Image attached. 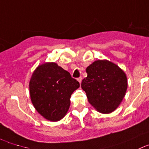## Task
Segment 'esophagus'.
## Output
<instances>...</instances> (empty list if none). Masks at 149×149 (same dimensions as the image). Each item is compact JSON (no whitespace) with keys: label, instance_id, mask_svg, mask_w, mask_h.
<instances>
[{"label":"esophagus","instance_id":"34e87169","mask_svg":"<svg viewBox=\"0 0 149 149\" xmlns=\"http://www.w3.org/2000/svg\"><path fill=\"white\" fill-rule=\"evenodd\" d=\"M77 80H78V81H79V82L80 83V84H81V80H82V77H81V76H80V77H79V78H78Z\"/></svg>","mask_w":149,"mask_h":149}]
</instances>
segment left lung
Returning <instances> with one entry per match:
<instances>
[{
	"mask_svg": "<svg viewBox=\"0 0 149 149\" xmlns=\"http://www.w3.org/2000/svg\"><path fill=\"white\" fill-rule=\"evenodd\" d=\"M87 77L81 88L89 103L101 113L113 112L120 105L127 89V79L123 70L108 60H97L86 69Z\"/></svg>",
	"mask_w": 149,
	"mask_h": 149,
	"instance_id": "8db88e82",
	"label": "left lung"
}]
</instances>
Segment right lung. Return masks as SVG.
<instances>
[{
  "label": "right lung",
  "instance_id": "1",
  "mask_svg": "<svg viewBox=\"0 0 149 149\" xmlns=\"http://www.w3.org/2000/svg\"><path fill=\"white\" fill-rule=\"evenodd\" d=\"M79 86L69 72L55 62H46L39 65L31 78V100L42 116L58 121L68 112L70 96Z\"/></svg>",
  "mask_w": 149,
  "mask_h": 149
}]
</instances>
